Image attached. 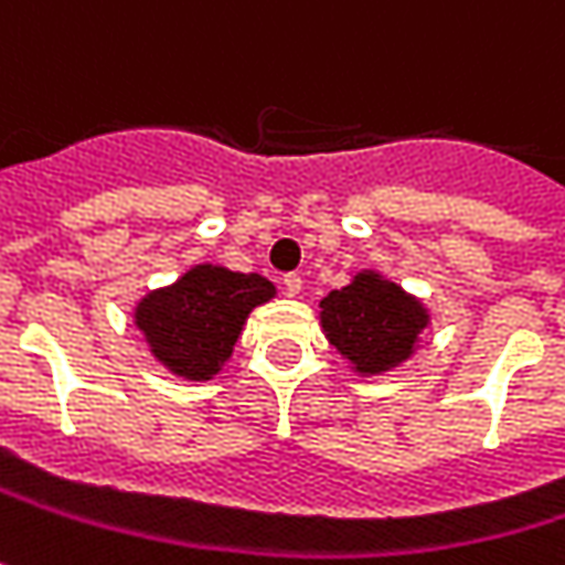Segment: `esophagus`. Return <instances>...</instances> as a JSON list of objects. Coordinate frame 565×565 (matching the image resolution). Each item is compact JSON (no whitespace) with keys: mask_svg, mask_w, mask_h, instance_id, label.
<instances>
[{"mask_svg":"<svg viewBox=\"0 0 565 565\" xmlns=\"http://www.w3.org/2000/svg\"><path fill=\"white\" fill-rule=\"evenodd\" d=\"M281 284H284V290H287L290 297H297V294H300V290H302V278H300V275H297V271L284 275Z\"/></svg>","mask_w":565,"mask_h":565,"instance_id":"34e87169","label":"esophagus"}]
</instances>
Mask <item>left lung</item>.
<instances>
[{
    "instance_id": "8db88e82",
    "label": "left lung",
    "mask_w": 565,
    "mask_h": 565,
    "mask_svg": "<svg viewBox=\"0 0 565 565\" xmlns=\"http://www.w3.org/2000/svg\"><path fill=\"white\" fill-rule=\"evenodd\" d=\"M425 324V306L375 271H360L347 287L321 300V328L328 341L362 375H381L409 360Z\"/></svg>"
}]
</instances>
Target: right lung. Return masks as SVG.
Returning a JSON list of instances; mask_svg holds the SVG:
<instances>
[{
	"label": "right lung",
	"instance_id": "1",
	"mask_svg": "<svg viewBox=\"0 0 565 565\" xmlns=\"http://www.w3.org/2000/svg\"><path fill=\"white\" fill-rule=\"evenodd\" d=\"M271 297L275 284L263 275L193 265L171 287L152 290L137 302L134 321L168 372L209 381L231 360L246 316Z\"/></svg>",
	"mask_w": 565,
	"mask_h": 565
}]
</instances>
